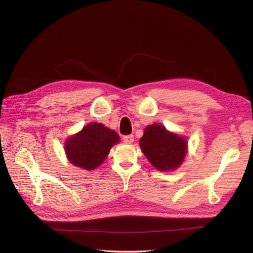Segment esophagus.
Returning a JSON list of instances; mask_svg holds the SVG:
<instances>
[{
    "label": "esophagus",
    "mask_w": 253,
    "mask_h": 253,
    "mask_svg": "<svg viewBox=\"0 0 253 253\" xmlns=\"http://www.w3.org/2000/svg\"><path fill=\"white\" fill-rule=\"evenodd\" d=\"M124 141L126 143H132L134 141V136L133 135H126V136H124Z\"/></svg>",
    "instance_id": "esophagus-1"
}]
</instances>
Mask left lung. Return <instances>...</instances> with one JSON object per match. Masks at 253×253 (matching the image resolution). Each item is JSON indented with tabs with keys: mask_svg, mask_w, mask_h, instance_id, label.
<instances>
[{
	"mask_svg": "<svg viewBox=\"0 0 253 253\" xmlns=\"http://www.w3.org/2000/svg\"><path fill=\"white\" fill-rule=\"evenodd\" d=\"M139 144L149 162L160 171L178 168L187 153L186 139L168 132L160 125L145 127Z\"/></svg>",
	"mask_w": 253,
	"mask_h": 253,
	"instance_id": "obj_1",
	"label": "left lung"
}]
</instances>
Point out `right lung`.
Masks as SVG:
<instances>
[{
	"label": "right lung",
	"instance_id": "1",
	"mask_svg": "<svg viewBox=\"0 0 253 253\" xmlns=\"http://www.w3.org/2000/svg\"><path fill=\"white\" fill-rule=\"evenodd\" d=\"M119 141L118 134L101 124H90L65 142L70 162L85 170H94L101 165L112 145Z\"/></svg>",
	"mask_w": 253,
	"mask_h": 253
}]
</instances>
